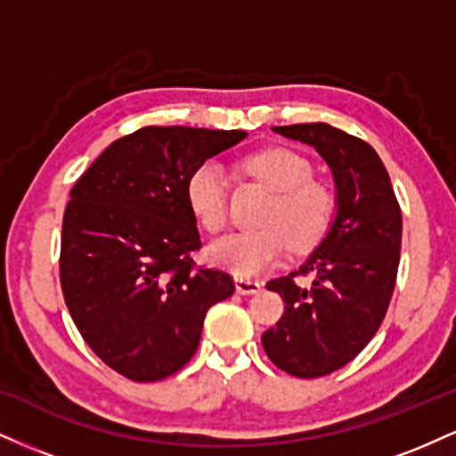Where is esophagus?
<instances>
[{"label":"esophagus","mask_w":456,"mask_h":456,"mask_svg":"<svg viewBox=\"0 0 456 456\" xmlns=\"http://www.w3.org/2000/svg\"><path fill=\"white\" fill-rule=\"evenodd\" d=\"M235 289L242 296H253L261 291V282L253 279H244V276H235Z\"/></svg>","instance_id":"esophagus-1"}]
</instances>
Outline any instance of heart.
<instances>
[{"mask_svg": "<svg viewBox=\"0 0 456 456\" xmlns=\"http://www.w3.org/2000/svg\"><path fill=\"white\" fill-rule=\"evenodd\" d=\"M246 171L274 191L261 214V229L229 233L210 246V259L235 276H255L281 259L285 242L291 250L315 246L328 232L334 195L313 180V165L287 148H268L244 160ZM186 203L206 232L218 233L227 224V180L218 162L206 160L186 180Z\"/></svg>", "mask_w": 456, "mask_h": 456, "instance_id": "1", "label": "heart"}]
</instances>
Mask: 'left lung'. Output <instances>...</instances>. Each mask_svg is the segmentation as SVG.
<instances>
[{"label":"left lung","instance_id":"obj_1","mask_svg":"<svg viewBox=\"0 0 456 456\" xmlns=\"http://www.w3.org/2000/svg\"><path fill=\"white\" fill-rule=\"evenodd\" d=\"M272 130L322 154L337 184L338 212L300 270L265 285L282 297L285 311L261 343L285 373L323 378L352 362L384 322L401 259V208L384 162L366 141L323 122ZM308 273L312 285L297 286V276Z\"/></svg>","mask_w":456,"mask_h":456}]
</instances>
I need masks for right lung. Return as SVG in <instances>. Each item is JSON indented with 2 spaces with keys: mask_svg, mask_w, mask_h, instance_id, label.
I'll return each instance as SVG.
<instances>
[{
  "mask_svg": "<svg viewBox=\"0 0 456 456\" xmlns=\"http://www.w3.org/2000/svg\"><path fill=\"white\" fill-rule=\"evenodd\" d=\"M244 137V130L145 126L113 141L72 186L61 291L92 352L124 378L177 373L197 352L208 308L235 291L229 272L192 259L201 238L186 180Z\"/></svg>",
  "mask_w": 456,
  "mask_h": 456,
  "instance_id": "obj_1",
  "label": "right lung"
}]
</instances>
